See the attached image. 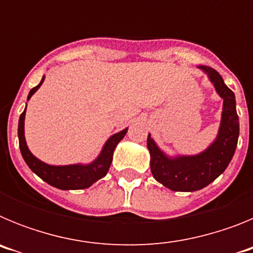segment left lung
I'll return each mask as SVG.
<instances>
[{
	"label": "left lung",
	"mask_w": 253,
	"mask_h": 253,
	"mask_svg": "<svg viewBox=\"0 0 253 253\" xmlns=\"http://www.w3.org/2000/svg\"><path fill=\"white\" fill-rule=\"evenodd\" d=\"M199 69L207 73L216 93L223 99L222 119L214 142L207 149L194 156L171 157L157 146L151 134L147 138L152 175L172 191H196L213 182L225 171L238 143L240 122L233 91L228 88L222 76L215 69L207 66H199Z\"/></svg>",
	"instance_id": "left-lung-1"
}]
</instances>
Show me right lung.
Here are the masks:
<instances>
[{
    "label": "right lung",
    "instance_id": "add662e5",
    "mask_svg": "<svg viewBox=\"0 0 253 253\" xmlns=\"http://www.w3.org/2000/svg\"><path fill=\"white\" fill-rule=\"evenodd\" d=\"M45 76H43L42 81L38 86H35L33 90H30L28 96V101L30 97L39 90V87L43 84ZM25 110L22 111L19 119V129H17V135H19L20 151H21L22 158L29 166V169L34 172L35 175L39 176L46 184L57 187L60 190H82L90 187L95 184L96 181L104 177L107 173L110 165L113 162V154L115 151L118 143L125 137L128 131V128L123 129L119 133L113 134L109 139L105 142L101 152L91 163H75V165H66V166H54V165H48V163L40 161L34 154L31 153L26 144L25 139Z\"/></svg>",
    "mask_w": 253,
    "mask_h": 253
}]
</instances>
